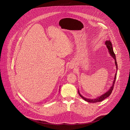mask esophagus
I'll return each instance as SVG.
<instances>
[{
	"label": "esophagus",
	"mask_w": 130,
	"mask_h": 130,
	"mask_svg": "<svg viewBox=\"0 0 130 130\" xmlns=\"http://www.w3.org/2000/svg\"><path fill=\"white\" fill-rule=\"evenodd\" d=\"M71 68H73V67H71Z\"/></svg>",
	"instance_id": "1"
}]
</instances>
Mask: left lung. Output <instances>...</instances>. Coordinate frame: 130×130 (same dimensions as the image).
<instances>
[{
	"label": "left lung",
	"mask_w": 130,
	"mask_h": 130,
	"mask_svg": "<svg viewBox=\"0 0 130 130\" xmlns=\"http://www.w3.org/2000/svg\"><path fill=\"white\" fill-rule=\"evenodd\" d=\"M105 45L106 46V47L108 49V51L110 55V56L114 59L115 61V64H116V69L117 70H118V64H117V60H116V55L113 52V49H112V44H111V42L108 40V41H106L105 42ZM117 73H116L115 74V78H114V80H113V84L112 85H111V86L110 87V89L107 91L106 92V93H104V94L102 95L101 96L97 98L96 99H92V100H91V99H86V98H85L84 97H83V96H82L79 92V90H78V93L79 94V95L85 101L88 102V103H98V102H101L103 101H104V99H105L106 98H107V97H108L110 94L111 93V92L113 89V86H114V85H115V81H116V77H117Z\"/></svg>",
	"instance_id": "8db88e82"
}]
</instances>
